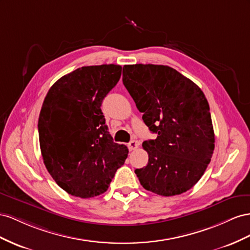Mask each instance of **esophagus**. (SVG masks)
I'll return each instance as SVG.
<instances>
[{"label": "esophagus", "mask_w": 250, "mask_h": 250, "mask_svg": "<svg viewBox=\"0 0 250 250\" xmlns=\"http://www.w3.org/2000/svg\"><path fill=\"white\" fill-rule=\"evenodd\" d=\"M139 146V142L136 140H132L129 142V145H127V147H129L130 151H134V149H136Z\"/></svg>", "instance_id": "1"}]
</instances>
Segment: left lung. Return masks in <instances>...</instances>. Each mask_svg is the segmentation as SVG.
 <instances>
[{"label":"left lung","instance_id":"obj_1","mask_svg":"<svg viewBox=\"0 0 250 250\" xmlns=\"http://www.w3.org/2000/svg\"><path fill=\"white\" fill-rule=\"evenodd\" d=\"M123 82L156 139L142 146L147 166L135 169L146 190L169 197L200 180L215 148L209 104L202 90L162 65H125Z\"/></svg>","mask_w":250,"mask_h":250}]
</instances>
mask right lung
<instances>
[{
    "label": "right lung",
    "mask_w": 250,
    "mask_h": 250,
    "mask_svg": "<svg viewBox=\"0 0 250 250\" xmlns=\"http://www.w3.org/2000/svg\"><path fill=\"white\" fill-rule=\"evenodd\" d=\"M119 65L88 66L56 82L39 117L42 160L60 188L80 198L108 189L129 149L113 141L102 103L121 75Z\"/></svg>",
    "instance_id": "obj_1"
}]
</instances>
